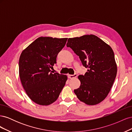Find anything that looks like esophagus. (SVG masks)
Masks as SVG:
<instances>
[{
    "label": "esophagus",
    "mask_w": 132,
    "mask_h": 132,
    "mask_svg": "<svg viewBox=\"0 0 132 132\" xmlns=\"http://www.w3.org/2000/svg\"><path fill=\"white\" fill-rule=\"evenodd\" d=\"M78 75L77 74H75L74 75H70V74H69L68 75V78L69 79H73V78H75L76 77H77Z\"/></svg>",
    "instance_id": "1"
}]
</instances>
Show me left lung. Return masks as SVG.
I'll return each mask as SVG.
<instances>
[{"instance_id":"1","label":"left lung","mask_w":132,"mask_h":132,"mask_svg":"<svg viewBox=\"0 0 132 132\" xmlns=\"http://www.w3.org/2000/svg\"><path fill=\"white\" fill-rule=\"evenodd\" d=\"M67 46L79 57L86 68L78 76L80 86L74 90L80 101L88 105L102 102L110 93L116 77L117 67L112 48L94 35L69 38Z\"/></svg>"}]
</instances>
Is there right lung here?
<instances>
[{
    "label": "right lung",
    "mask_w": 132,
    "mask_h": 132,
    "mask_svg": "<svg viewBox=\"0 0 132 132\" xmlns=\"http://www.w3.org/2000/svg\"><path fill=\"white\" fill-rule=\"evenodd\" d=\"M68 38L39 37L23 50L19 58V76L32 101L42 106L55 102L67 80L66 75L51 70Z\"/></svg>",
    "instance_id": "1"
}]
</instances>
